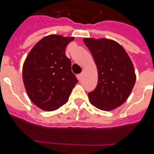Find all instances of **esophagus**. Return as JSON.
<instances>
[{"mask_svg":"<svg viewBox=\"0 0 154 154\" xmlns=\"http://www.w3.org/2000/svg\"><path fill=\"white\" fill-rule=\"evenodd\" d=\"M77 79H78L79 80H81V78H82V74H77Z\"/></svg>","mask_w":154,"mask_h":154,"instance_id":"1","label":"esophagus"}]
</instances>
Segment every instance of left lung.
Instances as JSON below:
<instances>
[{"label":"left lung","mask_w":154,"mask_h":154,"mask_svg":"<svg viewBox=\"0 0 154 154\" xmlns=\"http://www.w3.org/2000/svg\"><path fill=\"white\" fill-rule=\"evenodd\" d=\"M98 72V82L88 93L91 104L100 110L110 111L127 100L136 81L134 65L124 48L110 39L84 38Z\"/></svg>","instance_id":"obj_1"}]
</instances>
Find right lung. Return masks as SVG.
<instances>
[{
    "mask_svg": "<svg viewBox=\"0 0 154 154\" xmlns=\"http://www.w3.org/2000/svg\"><path fill=\"white\" fill-rule=\"evenodd\" d=\"M73 37L51 34L37 43L23 65L26 91L33 103L45 111L57 110L68 101L78 82L71 71V61L65 54Z\"/></svg>",
    "mask_w": 154,
    "mask_h": 154,
    "instance_id": "add662e5",
    "label": "right lung"
}]
</instances>
